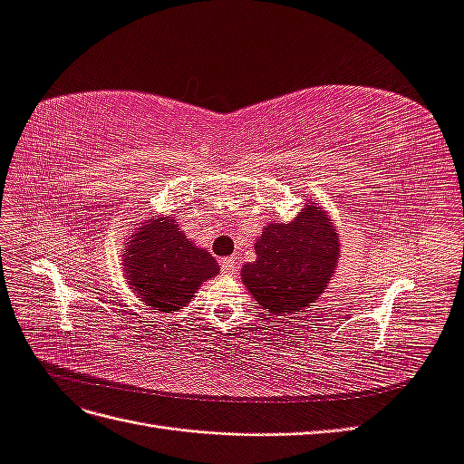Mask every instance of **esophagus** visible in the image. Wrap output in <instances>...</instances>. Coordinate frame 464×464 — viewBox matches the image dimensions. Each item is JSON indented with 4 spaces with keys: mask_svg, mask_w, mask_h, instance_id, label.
I'll return each instance as SVG.
<instances>
[{
    "mask_svg": "<svg viewBox=\"0 0 464 464\" xmlns=\"http://www.w3.org/2000/svg\"><path fill=\"white\" fill-rule=\"evenodd\" d=\"M220 269H222V273H224V275L234 276V275H236V271H237L236 259H234V257H224V259H220Z\"/></svg>",
    "mask_w": 464,
    "mask_h": 464,
    "instance_id": "1",
    "label": "esophagus"
}]
</instances>
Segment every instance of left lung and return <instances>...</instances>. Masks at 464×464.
<instances>
[{"label":"left lung","mask_w":464,"mask_h":464,"mask_svg":"<svg viewBox=\"0 0 464 464\" xmlns=\"http://www.w3.org/2000/svg\"><path fill=\"white\" fill-rule=\"evenodd\" d=\"M315 205L288 224H269L256 244L257 259L242 266L244 285L269 315L307 310L336 271L341 236Z\"/></svg>","instance_id":"8db88e82"}]
</instances>
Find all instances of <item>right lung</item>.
Masks as SVG:
<instances>
[{
	"label": "right lung",
	"mask_w": 464,
	"mask_h": 464,
	"mask_svg": "<svg viewBox=\"0 0 464 464\" xmlns=\"http://www.w3.org/2000/svg\"><path fill=\"white\" fill-rule=\"evenodd\" d=\"M123 271L139 298L170 314L186 307L195 290L220 269L208 251L189 242L174 217H154L130 237Z\"/></svg>",
	"instance_id": "obj_1"
}]
</instances>
